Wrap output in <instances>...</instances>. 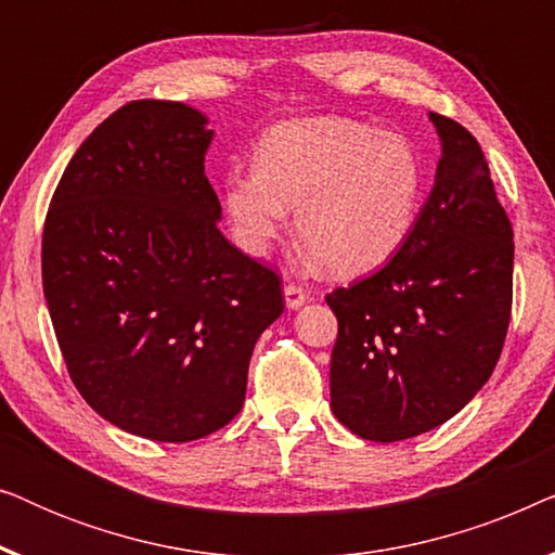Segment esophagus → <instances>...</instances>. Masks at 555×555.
Returning a JSON list of instances; mask_svg holds the SVG:
<instances>
[{"label": "esophagus", "mask_w": 555, "mask_h": 555, "mask_svg": "<svg viewBox=\"0 0 555 555\" xmlns=\"http://www.w3.org/2000/svg\"><path fill=\"white\" fill-rule=\"evenodd\" d=\"M308 300V295L298 285H285V306L291 310H298L302 302Z\"/></svg>", "instance_id": "obj_1"}]
</instances>
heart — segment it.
<instances>
[{"instance_id": "obj_1", "label": "heart", "mask_w": 555, "mask_h": 555, "mask_svg": "<svg viewBox=\"0 0 555 555\" xmlns=\"http://www.w3.org/2000/svg\"><path fill=\"white\" fill-rule=\"evenodd\" d=\"M422 158L404 135L344 118L272 126L255 169L224 177L222 209L249 255H268L295 207V232L310 260L336 275H363L391 260L416 222Z\"/></svg>"}]
</instances>
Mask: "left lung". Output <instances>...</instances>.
<instances>
[{"mask_svg": "<svg viewBox=\"0 0 555 555\" xmlns=\"http://www.w3.org/2000/svg\"><path fill=\"white\" fill-rule=\"evenodd\" d=\"M442 143L435 186L399 253L333 291L331 409L371 442L439 427L488 384L513 302V227L488 162L457 120L429 113Z\"/></svg>", "mask_w": 555, "mask_h": 555, "instance_id": "obj_1", "label": "left lung"}]
</instances>
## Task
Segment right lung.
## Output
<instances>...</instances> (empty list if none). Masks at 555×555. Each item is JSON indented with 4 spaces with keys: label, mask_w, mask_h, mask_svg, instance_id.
<instances>
[{
    "label": "right lung",
    "mask_w": 555,
    "mask_h": 555,
    "mask_svg": "<svg viewBox=\"0 0 555 555\" xmlns=\"http://www.w3.org/2000/svg\"><path fill=\"white\" fill-rule=\"evenodd\" d=\"M202 111L133 101L82 141L52 194L42 287L80 397L128 435L192 442L240 414L275 272L219 232Z\"/></svg>",
    "instance_id": "obj_1"
}]
</instances>
